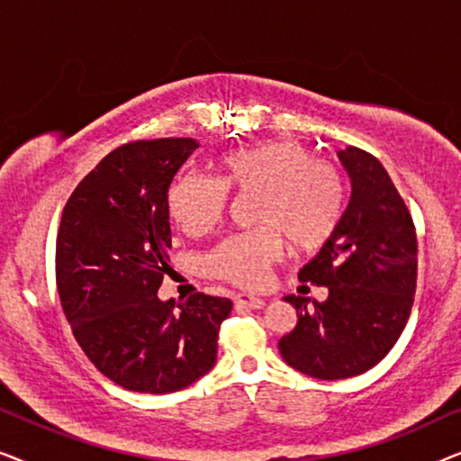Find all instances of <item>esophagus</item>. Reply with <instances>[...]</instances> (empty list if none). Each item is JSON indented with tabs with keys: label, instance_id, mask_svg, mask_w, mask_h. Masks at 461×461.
Listing matches in <instances>:
<instances>
[{
	"label": "esophagus",
	"instance_id": "34e87169",
	"mask_svg": "<svg viewBox=\"0 0 461 461\" xmlns=\"http://www.w3.org/2000/svg\"><path fill=\"white\" fill-rule=\"evenodd\" d=\"M235 304H237V308H254V311H258V308L264 306V300L256 298V295L237 294L235 295Z\"/></svg>",
	"mask_w": 461,
	"mask_h": 461
}]
</instances>
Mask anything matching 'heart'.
Returning <instances> with one entry per match:
<instances>
[{"instance_id": "heart-1", "label": "heart", "mask_w": 461, "mask_h": 461, "mask_svg": "<svg viewBox=\"0 0 461 461\" xmlns=\"http://www.w3.org/2000/svg\"><path fill=\"white\" fill-rule=\"evenodd\" d=\"M216 180L193 174L176 178L166 194L167 213L188 235H201L222 218L226 191L258 194V229L222 239L205 256L207 273L239 287L262 285L285 243L295 256L314 254L342 218V176L300 142L230 150L216 161Z\"/></svg>"}]
</instances>
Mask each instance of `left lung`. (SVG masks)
<instances>
[{"instance_id":"obj_1","label":"left lung","mask_w":461,"mask_h":461,"mask_svg":"<svg viewBox=\"0 0 461 461\" xmlns=\"http://www.w3.org/2000/svg\"><path fill=\"white\" fill-rule=\"evenodd\" d=\"M350 176V201L338 229L300 268L306 283L330 289L325 302L285 295L298 325L279 339L283 361L317 380L361 375L388 355L411 314L418 239L405 201L367 150L338 153Z\"/></svg>"}]
</instances>
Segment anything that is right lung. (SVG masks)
<instances>
[{"mask_svg":"<svg viewBox=\"0 0 461 461\" xmlns=\"http://www.w3.org/2000/svg\"><path fill=\"white\" fill-rule=\"evenodd\" d=\"M199 149L193 138L136 140L79 182L56 239V285L73 336L100 374L134 393L167 394L213 367L232 302L193 294L161 302L172 230L166 194Z\"/></svg>","mask_w":461,"mask_h":461,"instance_id":"add662e5","label":"right lung"}]
</instances>
